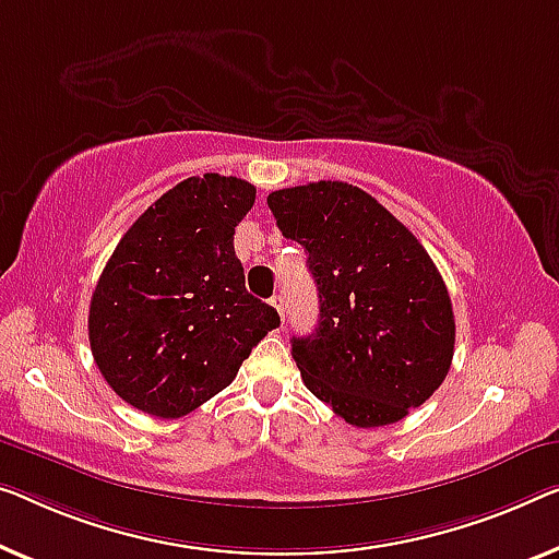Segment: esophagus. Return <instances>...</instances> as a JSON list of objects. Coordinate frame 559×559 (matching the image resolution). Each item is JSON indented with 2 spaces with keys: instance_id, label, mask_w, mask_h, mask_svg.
I'll return each instance as SVG.
<instances>
[{
  "instance_id": "esophagus-1",
  "label": "esophagus",
  "mask_w": 559,
  "mask_h": 559,
  "mask_svg": "<svg viewBox=\"0 0 559 559\" xmlns=\"http://www.w3.org/2000/svg\"><path fill=\"white\" fill-rule=\"evenodd\" d=\"M271 306L278 311L281 321H286V311H283V296H273V298H271Z\"/></svg>"
}]
</instances>
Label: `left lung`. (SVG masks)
<instances>
[{
  "label": "left lung",
  "instance_id": "8db88e82",
  "mask_svg": "<svg viewBox=\"0 0 559 559\" xmlns=\"http://www.w3.org/2000/svg\"><path fill=\"white\" fill-rule=\"evenodd\" d=\"M281 233L308 253L319 326L290 338L306 389L354 427L421 406L454 356V313L435 261L377 198L338 180L269 195Z\"/></svg>",
  "mask_w": 559,
  "mask_h": 559
}]
</instances>
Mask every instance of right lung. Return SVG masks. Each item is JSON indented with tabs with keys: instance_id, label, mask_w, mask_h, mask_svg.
I'll return each instance as SVG.
<instances>
[{
	"instance_id": "1",
	"label": "right lung",
	"mask_w": 559,
	"mask_h": 559,
	"mask_svg": "<svg viewBox=\"0 0 559 559\" xmlns=\"http://www.w3.org/2000/svg\"><path fill=\"white\" fill-rule=\"evenodd\" d=\"M255 203L240 178L205 173L155 200L120 238L93 301L90 348L122 402L160 419L226 389L281 323L246 290L233 236Z\"/></svg>"
}]
</instances>
